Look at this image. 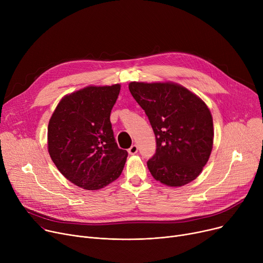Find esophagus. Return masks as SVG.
<instances>
[{"mask_svg": "<svg viewBox=\"0 0 263 263\" xmlns=\"http://www.w3.org/2000/svg\"><path fill=\"white\" fill-rule=\"evenodd\" d=\"M137 150H139V147H137V145H132L129 149H128V153L131 155V156H133V155H135L136 153H137Z\"/></svg>", "mask_w": 263, "mask_h": 263, "instance_id": "34e87169", "label": "esophagus"}]
</instances>
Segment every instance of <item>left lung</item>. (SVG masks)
Returning <instances> with one entry per match:
<instances>
[{
    "mask_svg": "<svg viewBox=\"0 0 263 263\" xmlns=\"http://www.w3.org/2000/svg\"><path fill=\"white\" fill-rule=\"evenodd\" d=\"M129 89L156 135V154L147 162L150 174L167 186L195 180L213 148L209 107L197 95L174 82H131Z\"/></svg>",
    "mask_w": 263,
    "mask_h": 263,
    "instance_id": "left-lung-1",
    "label": "left lung"
}]
</instances>
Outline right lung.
Instances as JSON below:
<instances>
[{
    "mask_svg": "<svg viewBox=\"0 0 263 263\" xmlns=\"http://www.w3.org/2000/svg\"><path fill=\"white\" fill-rule=\"evenodd\" d=\"M120 84L89 85L64 96L48 124V151L55 166L71 183L89 191L115 181L126 164L109 116Z\"/></svg>",
    "mask_w": 263,
    "mask_h": 263,
    "instance_id": "add662e5",
    "label": "right lung"
}]
</instances>
